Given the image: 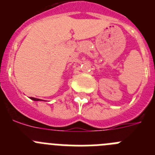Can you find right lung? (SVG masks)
<instances>
[{
    "label": "right lung",
    "instance_id": "1",
    "mask_svg": "<svg viewBox=\"0 0 155 155\" xmlns=\"http://www.w3.org/2000/svg\"><path fill=\"white\" fill-rule=\"evenodd\" d=\"M31 100H34V101H41V99H39V98H33V97H31Z\"/></svg>",
    "mask_w": 155,
    "mask_h": 155
}]
</instances>
